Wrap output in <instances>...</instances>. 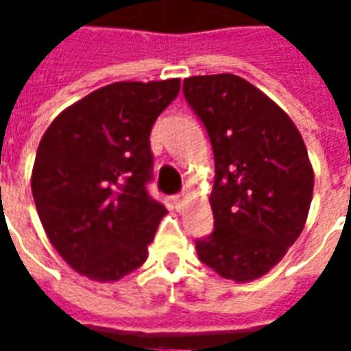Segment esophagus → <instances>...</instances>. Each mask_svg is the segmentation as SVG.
I'll return each instance as SVG.
<instances>
[{
	"label": "esophagus",
	"instance_id": "obj_1",
	"mask_svg": "<svg viewBox=\"0 0 351 351\" xmlns=\"http://www.w3.org/2000/svg\"><path fill=\"white\" fill-rule=\"evenodd\" d=\"M173 203L176 205V208L182 205V203H184V193H180V195H175V197H173Z\"/></svg>",
	"mask_w": 351,
	"mask_h": 351
}]
</instances>
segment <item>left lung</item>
I'll return each instance as SVG.
<instances>
[{
    "mask_svg": "<svg viewBox=\"0 0 351 351\" xmlns=\"http://www.w3.org/2000/svg\"><path fill=\"white\" fill-rule=\"evenodd\" d=\"M182 90L216 163L214 231L195 243L199 259L239 284L261 278L306 223L314 169L304 141L269 95L237 75L190 77Z\"/></svg>",
    "mask_w": 351,
    "mask_h": 351,
    "instance_id": "1",
    "label": "left lung"
}]
</instances>
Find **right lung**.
I'll list each match as a JSON object with an SVG mask.
<instances>
[{
    "label": "right lung",
    "instance_id": "add662e5",
    "mask_svg": "<svg viewBox=\"0 0 351 351\" xmlns=\"http://www.w3.org/2000/svg\"><path fill=\"white\" fill-rule=\"evenodd\" d=\"M180 79L112 82L62 110L45 131L32 193L52 246L71 269L116 282L146 261L165 206L146 193L150 131Z\"/></svg>",
    "mask_w": 351,
    "mask_h": 351
}]
</instances>
